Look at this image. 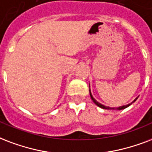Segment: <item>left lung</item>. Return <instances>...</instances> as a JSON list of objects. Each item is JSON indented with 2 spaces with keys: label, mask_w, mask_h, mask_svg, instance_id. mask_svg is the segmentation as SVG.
I'll return each instance as SVG.
<instances>
[{
  "label": "left lung",
  "mask_w": 152,
  "mask_h": 152,
  "mask_svg": "<svg viewBox=\"0 0 152 152\" xmlns=\"http://www.w3.org/2000/svg\"><path fill=\"white\" fill-rule=\"evenodd\" d=\"M89 94H90V97H91V99H92L93 102H94L95 104H97V106L100 107V108H102V109H116V110H121V109H125V108H127V107H129V105H131V104H132L133 102H136V100H137V98H138V97H137L136 98V99L134 100L133 102H132V103H130V104H126V105L120 106V107H118V108H111V107L105 106V105H104V104H101V103H99V102H97V101H96V100H95L94 98V97H93L92 94H91V92H90V89H89Z\"/></svg>",
  "instance_id": "8db88e82"
}]
</instances>
